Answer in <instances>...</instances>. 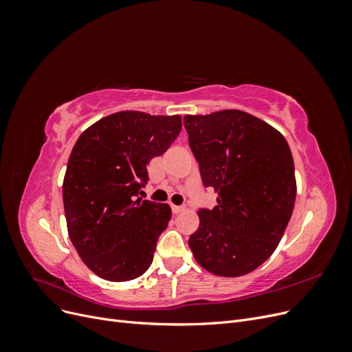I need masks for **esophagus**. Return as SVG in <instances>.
Instances as JSON below:
<instances>
[{
  "mask_svg": "<svg viewBox=\"0 0 352 352\" xmlns=\"http://www.w3.org/2000/svg\"><path fill=\"white\" fill-rule=\"evenodd\" d=\"M172 210L175 214H179V212H182L186 210V206H172Z\"/></svg>",
  "mask_w": 352,
  "mask_h": 352,
  "instance_id": "1",
  "label": "esophagus"
}]
</instances>
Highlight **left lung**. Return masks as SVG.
Masks as SVG:
<instances>
[{
    "instance_id": "obj_1",
    "label": "left lung",
    "mask_w": 352,
    "mask_h": 352,
    "mask_svg": "<svg viewBox=\"0 0 352 352\" xmlns=\"http://www.w3.org/2000/svg\"><path fill=\"white\" fill-rule=\"evenodd\" d=\"M189 146L202 184L217 206L198 211L189 236L197 263L212 274L238 278L278 248L296 197L294 158L283 135L241 110L185 116Z\"/></svg>"
}]
</instances>
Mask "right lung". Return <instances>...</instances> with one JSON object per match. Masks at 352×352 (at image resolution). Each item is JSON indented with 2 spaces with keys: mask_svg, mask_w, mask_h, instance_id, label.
I'll return each instance as SVG.
<instances>
[{
  "mask_svg": "<svg viewBox=\"0 0 352 352\" xmlns=\"http://www.w3.org/2000/svg\"><path fill=\"white\" fill-rule=\"evenodd\" d=\"M180 129V116L119 111L89 126L74 144L63 180L69 238L100 278L132 280L151 265L172 210L136 197L150 160L164 154Z\"/></svg>",
  "mask_w": 352,
  "mask_h": 352,
  "instance_id": "obj_1",
  "label": "right lung"
}]
</instances>
